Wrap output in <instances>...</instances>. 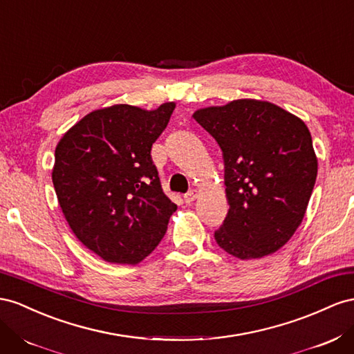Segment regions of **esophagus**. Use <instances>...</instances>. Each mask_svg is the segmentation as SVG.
<instances>
[{
    "label": "esophagus",
    "mask_w": 354,
    "mask_h": 354,
    "mask_svg": "<svg viewBox=\"0 0 354 354\" xmlns=\"http://www.w3.org/2000/svg\"><path fill=\"white\" fill-rule=\"evenodd\" d=\"M198 198V192L196 190H190V192H187L186 195H185V201L187 204H190V203H194V201Z\"/></svg>",
    "instance_id": "esophagus-1"
}]
</instances>
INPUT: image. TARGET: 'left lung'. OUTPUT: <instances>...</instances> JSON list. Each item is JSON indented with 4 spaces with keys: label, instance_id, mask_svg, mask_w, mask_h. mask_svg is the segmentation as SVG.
Here are the masks:
<instances>
[{
    "label": "left lung",
    "instance_id": "obj_1",
    "mask_svg": "<svg viewBox=\"0 0 354 354\" xmlns=\"http://www.w3.org/2000/svg\"><path fill=\"white\" fill-rule=\"evenodd\" d=\"M222 150L227 216L217 244L241 261L272 254L299 227L317 177L304 120L270 101L234 100L192 116Z\"/></svg>",
    "mask_w": 354,
    "mask_h": 354
}]
</instances>
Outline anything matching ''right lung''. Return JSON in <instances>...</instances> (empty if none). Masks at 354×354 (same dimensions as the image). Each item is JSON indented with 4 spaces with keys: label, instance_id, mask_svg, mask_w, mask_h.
I'll use <instances>...</instances> for the list:
<instances>
[{
    "label": "right lung",
    "instance_id": "right-lung-1",
    "mask_svg": "<svg viewBox=\"0 0 354 354\" xmlns=\"http://www.w3.org/2000/svg\"><path fill=\"white\" fill-rule=\"evenodd\" d=\"M176 102L93 110L55 149L52 181L77 240L110 263L137 265L155 250L177 205L162 190L150 150Z\"/></svg>",
    "mask_w": 354,
    "mask_h": 354
}]
</instances>
